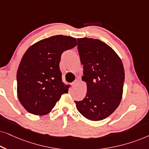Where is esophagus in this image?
<instances>
[{
  "label": "esophagus",
  "mask_w": 149,
  "mask_h": 149,
  "mask_svg": "<svg viewBox=\"0 0 149 149\" xmlns=\"http://www.w3.org/2000/svg\"><path fill=\"white\" fill-rule=\"evenodd\" d=\"M77 85V81L76 80V81H74V82H73V83H72V87H76Z\"/></svg>",
  "instance_id": "obj_1"
}]
</instances>
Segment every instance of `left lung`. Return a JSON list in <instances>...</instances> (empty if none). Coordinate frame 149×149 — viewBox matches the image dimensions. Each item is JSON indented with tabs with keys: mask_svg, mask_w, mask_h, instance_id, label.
Here are the masks:
<instances>
[{
	"mask_svg": "<svg viewBox=\"0 0 149 149\" xmlns=\"http://www.w3.org/2000/svg\"><path fill=\"white\" fill-rule=\"evenodd\" d=\"M78 52L83 65L82 79L87 91L81 101H74L83 117L100 121L119 107L123 95L125 72L115 51L98 39L78 38Z\"/></svg>",
	"mask_w": 149,
	"mask_h": 149,
	"instance_id": "1",
	"label": "left lung"
}]
</instances>
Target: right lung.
<instances>
[{
	"instance_id": "1",
	"label": "right lung",
	"mask_w": 149,
	"mask_h": 149,
	"mask_svg": "<svg viewBox=\"0 0 149 149\" xmlns=\"http://www.w3.org/2000/svg\"><path fill=\"white\" fill-rule=\"evenodd\" d=\"M77 44L71 36H53L32 45L24 54L17 72V91L20 103L30 113L46 115L68 93L59 65L62 53Z\"/></svg>"
}]
</instances>
